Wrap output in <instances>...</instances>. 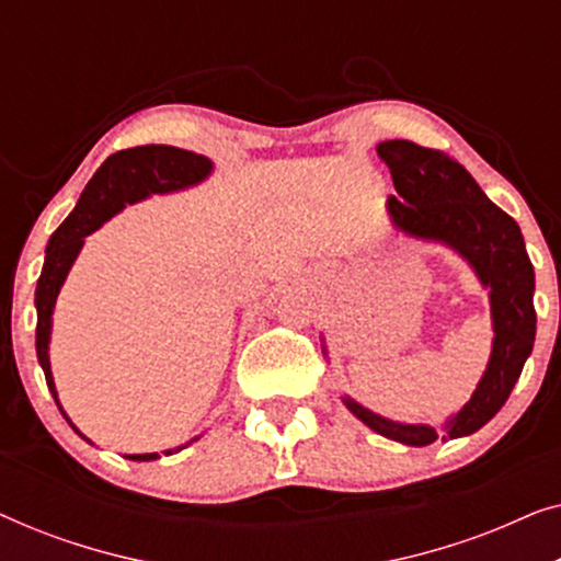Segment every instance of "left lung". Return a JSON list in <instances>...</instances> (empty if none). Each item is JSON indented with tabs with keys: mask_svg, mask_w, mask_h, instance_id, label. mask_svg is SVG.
Returning <instances> with one entry per match:
<instances>
[{
	"mask_svg": "<svg viewBox=\"0 0 561 561\" xmlns=\"http://www.w3.org/2000/svg\"><path fill=\"white\" fill-rule=\"evenodd\" d=\"M378 156L390 168L398 191V196L386 202L393 227L413 240L455 250L490 296L493 350L488 367L470 401L444 421L442 432L428 424L386 419L359 405L355 398L342 396V403L375 434L405 447H426L442 433V439L474 434L508 401L534 350V265L520 227L501 206L490 202L465 165L447 152L421 148L409 140H386L378 145Z\"/></svg>",
	"mask_w": 561,
	"mask_h": 561,
	"instance_id": "8db88e82",
	"label": "left lung"
}]
</instances>
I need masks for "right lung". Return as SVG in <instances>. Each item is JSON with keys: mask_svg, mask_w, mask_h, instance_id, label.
Wrapping results in <instances>:
<instances>
[{"mask_svg": "<svg viewBox=\"0 0 561 561\" xmlns=\"http://www.w3.org/2000/svg\"><path fill=\"white\" fill-rule=\"evenodd\" d=\"M211 171H214V163L206 156H196V152L191 150L171 148V145H140V148L119 150L104 160L102 168L94 173V179H91L87 183V188H83V194L79 202H76L73 211L68 214L64 225L50 234L48 248H45L43 273L41 278H37V288H35V309H37L35 350H37V363H41L45 373V382H48V390L53 393V398H56L64 419L71 424V428L79 436L83 434L73 426V421L66 416L64 405L58 401V390L50 373V355H48L50 332H53V309H56V298L68 278V271H71L76 257H79L87 237L91 232H96L104 221H110L114 214L125 209L127 204H137L152 194H173V191L191 188L196 186V183L209 179ZM83 439H87V436H83ZM181 449L183 447L165 449L163 455H173V451H181ZM158 457H160L158 451H150V455H127V459H135V462H150V459H158Z\"/></svg>", "mask_w": 561, "mask_h": 561, "instance_id": "add662e5", "label": "right lung"}]
</instances>
